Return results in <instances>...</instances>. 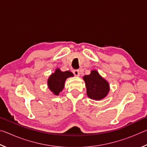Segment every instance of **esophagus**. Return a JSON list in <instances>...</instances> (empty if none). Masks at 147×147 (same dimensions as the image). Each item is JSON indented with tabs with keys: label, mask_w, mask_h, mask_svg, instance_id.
I'll use <instances>...</instances> for the list:
<instances>
[{
	"label": "esophagus",
	"mask_w": 147,
	"mask_h": 147,
	"mask_svg": "<svg viewBox=\"0 0 147 147\" xmlns=\"http://www.w3.org/2000/svg\"><path fill=\"white\" fill-rule=\"evenodd\" d=\"M73 74H74V75L76 76H79L80 74V73L79 70H76V69H75V70H73Z\"/></svg>",
	"instance_id": "obj_1"
}]
</instances>
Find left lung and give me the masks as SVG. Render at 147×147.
Listing matches in <instances>:
<instances>
[{
  "label": "left lung",
  "mask_w": 147,
  "mask_h": 147,
  "mask_svg": "<svg viewBox=\"0 0 147 147\" xmlns=\"http://www.w3.org/2000/svg\"><path fill=\"white\" fill-rule=\"evenodd\" d=\"M85 81L87 94L94 100H101L108 94L109 91V84L106 80L99 75L96 71H92L90 74L83 77Z\"/></svg>",
  "instance_id": "left-lung-1"
}]
</instances>
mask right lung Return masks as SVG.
Instances as JSON below:
<instances>
[{"mask_svg":"<svg viewBox=\"0 0 147 147\" xmlns=\"http://www.w3.org/2000/svg\"><path fill=\"white\" fill-rule=\"evenodd\" d=\"M73 74L70 71L62 72L57 69L55 73L52 74L48 80L49 88L53 93L58 95L59 92L63 90L65 80L70 76H73Z\"/></svg>","mask_w":147,"mask_h":147,"instance_id":"1","label":"right lung"}]
</instances>
